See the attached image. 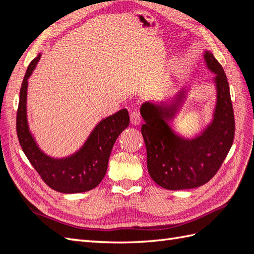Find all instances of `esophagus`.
<instances>
[{
	"label": "esophagus",
	"mask_w": 254,
	"mask_h": 254,
	"mask_svg": "<svg viewBox=\"0 0 254 254\" xmlns=\"http://www.w3.org/2000/svg\"><path fill=\"white\" fill-rule=\"evenodd\" d=\"M130 120H131V123L133 124V126H138V124L142 122L141 115H139V112L137 110H134L131 112Z\"/></svg>",
	"instance_id": "esophagus-1"
}]
</instances>
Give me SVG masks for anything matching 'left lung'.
<instances>
[{
	"mask_svg": "<svg viewBox=\"0 0 254 254\" xmlns=\"http://www.w3.org/2000/svg\"><path fill=\"white\" fill-rule=\"evenodd\" d=\"M204 59L207 67L216 74L217 102L214 120L201 135L193 139L181 138L167 124L179 110L185 90H180L170 104L147 101L141 107L149 176L167 190L193 189L208 182L216 175L234 142L235 116L227 77L212 53L205 52Z\"/></svg>",
	"mask_w": 254,
	"mask_h": 254,
	"instance_id": "8db88e82",
	"label": "left lung"
}]
</instances>
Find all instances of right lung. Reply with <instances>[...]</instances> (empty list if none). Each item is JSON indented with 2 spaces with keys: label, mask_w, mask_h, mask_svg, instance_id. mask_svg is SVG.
<instances>
[{
  "label": "right lung",
  "mask_w": 254,
  "mask_h": 254,
  "mask_svg": "<svg viewBox=\"0 0 254 254\" xmlns=\"http://www.w3.org/2000/svg\"><path fill=\"white\" fill-rule=\"evenodd\" d=\"M40 55L30 62L20 87L16 131L21 149L41 179L53 190L61 193H80L96 188L107 172L111 149L121 132L130 124L127 109L104 119L76 154L63 159L47 156L37 146L29 132L26 116L27 79L39 61Z\"/></svg>",
  "instance_id": "add662e5"
}]
</instances>
